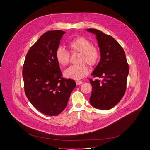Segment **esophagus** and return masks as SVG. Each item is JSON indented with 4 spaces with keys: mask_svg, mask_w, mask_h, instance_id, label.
Here are the masks:
<instances>
[{
    "mask_svg": "<svg viewBox=\"0 0 150 150\" xmlns=\"http://www.w3.org/2000/svg\"><path fill=\"white\" fill-rule=\"evenodd\" d=\"M83 84V81H76V84L77 85V86H79V85H81V84Z\"/></svg>",
    "mask_w": 150,
    "mask_h": 150,
    "instance_id": "obj_1",
    "label": "esophagus"
}]
</instances>
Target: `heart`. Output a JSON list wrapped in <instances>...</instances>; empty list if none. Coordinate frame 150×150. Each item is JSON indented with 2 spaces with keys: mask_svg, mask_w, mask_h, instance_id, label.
<instances>
[{
  "mask_svg": "<svg viewBox=\"0 0 150 150\" xmlns=\"http://www.w3.org/2000/svg\"><path fill=\"white\" fill-rule=\"evenodd\" d=\"M68 48L71 53L80 52V63L85 62L91 66L96 64L100 57L98 48L92 46L90 40L83 36H79L68 43ZM57 61L60 65L65 66L69 64L70 54L62 47H58L55 51ZM89 73V69L85 64H73L64 70V76L69 79L80 80L85 77Z\"/></svg>",
  "mask_w": 150,
  "mask_h": 150,
  "instance_id": "obj_1",
  "label": "heart"
}]
</instances>
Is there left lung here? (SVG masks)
<instances>
[{"instance_id":"left-lung-1","label":"left lung","mask_w":150,"mask_h":150,"mask_svg":"<svg viewBox=\"0 0 150 150\" xmlns=\"http://www.w3.org/2000/svg\"><path fill=\"white\" fill-rule=\"evenodd\" d=\"M86 30L96 35L100 52V62L91 74L98 79L89 80L92 86L90 103L101 110H109L118 103L126 91L129 74L126 55L112 36L95 29Z\"/></svg>"}]
</instances>
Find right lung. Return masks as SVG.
<instances>
[{
	"label": "right lung",
	"mask_w": 150,
	"mask_h": 150,
	"mask_svg": "<svg viewBox=\"0 0 150 150\" xmlns=\"http://www.w3.org/2000/svg\"><path fill=\"white\" fill-rule=\"evenodd\" d=\"M65 32L48 31L29 50L22 69L24 90L31 104L50 116L66 107L76 82L62 77L55 51Z\"/></svg>",
	"instance_id": "add662e5"
}]
</instances>
